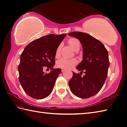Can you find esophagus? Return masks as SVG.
Segmentation results:
<instances>
[{
  "instance_id": "obj_1",
  "label": "esophagus",
  "mask_w": 127,
  "mask_h": 127,
  "mask_svg": "<svg viewBox=\"0 0 127 127\" xmlns=\"http://www.w3.org/2000/svg\"><path fill=\"white\" fill-rule=\"evenodd\" d=\"M65 71H66V68H61V71L62 72H64Z\"/></svg>"
}]
</instances>
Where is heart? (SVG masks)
<instances>
[{
  "label": "heart",
  "mask_w": 127,
  "mask_h": 127,
  "mask_svg": "<svg viewBox=\"0 0 127 127\" xmlns=\"http://www.w3.org/2000/svg\"><path fill=\"white\" fill-rule=\"evenodd\" d=\"M68 43L75 51H78L81 47V43H80L79 40L76 38L69 39L68 41ZM61 48V44H60L56 49L55 52V57L56 58H59L60 56ZM77 63H78V61L76 59H67L66 58H62L57 61L56 66L59 68L68 69L73 67Z\"/></svg>",
  "instance_id": "heart-1"
}]
</instances>
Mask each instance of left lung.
<instances>
[{
  "label": "left lung",
  "instance_id": "8db88e82",
  "mask_svg": "<svg viewBox=\"0 0 127 127\" xmlns=\"http://www.w3.org/2000/svg\"><path fill=\"white\" fill-rule=\"evenodd\" d=\"M68 35L80 41L83 48V60L76 68L82 73L73 72L68 82L71 92L76 96L88 99L100 92L105 83L110 66L108 53L104 45L99 40L84 32H73Z\"/></svg>",
  "mask_w": 127,
  "mask_h": 127
}]
</instances>
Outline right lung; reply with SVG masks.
<instances>
[{"mask_svg": "<svg viewBox=\"0 0 127 127\" xmlns=\"http://www.w3.org/2000/svg\"><path fill=\"white\" fill-rule=\"evenodd\" d=\"M66 34H49L37 39L26 46L18 66L19 81L23 89L31 97L42 99L53 92L61 68H54L55 52ZM47 67L52 71L44 74Z\"/></svg>", "mask_w": 127, "mask_h": 127, "instance_id": "add662e5", "label": "right lung"}]
</instances>
